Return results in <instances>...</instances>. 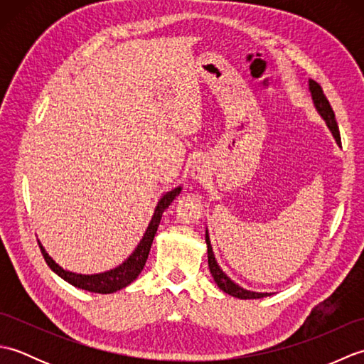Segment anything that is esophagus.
<instances>
[{
    "instance_id": "34e87169",
    "label": "esophagus",
    "mask_w": 364,
    "mask_h": 364,
    "mask_svg": "<svg viewBox=\"0 0 364 364\" xmlns=\"http://www.w3.org/2000/svg\"><path fill=\"white\" fill-rule=\"evenodd\" d=\"M191 176L194 178V180H202V178L205 176V167L200 164V162H196V164L191 168Z\"/></svg>"
}]
</instances>
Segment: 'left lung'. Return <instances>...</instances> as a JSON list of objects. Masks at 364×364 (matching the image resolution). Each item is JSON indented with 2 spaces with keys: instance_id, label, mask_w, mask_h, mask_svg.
<instances>
[{
  "instance_id": "left-lung-1",
  "label": "left lung",
  "mask_w": 364,
  "mask_h": 364,
  "mask_svg": "<svg viewBox=\"0 0 364 364\" xmlns=\"http://www.w3.org/2000/svg\"><path fill=\"white\" fill-rule=\"evenodd\" d=\"M310 90H311V97H313L316 109H318V112L322 115V119L326 120L327 127L331 131V134H333V137L336 139V142L341 145V136H339V128H338V123H336V119H335V112H333V109H331L327 97L323 95L322 87L316 81L310 80ZM205 239H206V245H208V264H210V272L214 278L215 284H218L223 292H227V294H230V296L237 297V299H261V297L269 296L267 292L247 291V289L241 288L239 284H236L235 282H231V278H228L225 275V272H223V270L219 267L218 261H215V258H214L213 247H211V242H210V236H208V231H206Z\"/></svg>"
}]
</instances>
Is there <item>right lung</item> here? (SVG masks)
<instances>
[{
    "mask_svg": "<svg viewBox=\"0 0 364 364\" xmlns=\"http://www.w3.org/2000/svg\"><path fill=\"white\" fill-rule=\"evenodd\" d=\"M180 191H181V186L175 188L170 192H167V194L159 200L156 210H154L153 218L149 223V228H146L144 237L141 239V242H139V245L136 247V250L129 255L125 262H122V264L115 269L107 270V272H103V274H94V275H81V274L68 272V270L56 264L50 255L45 252L43 245L37 241L38 247H41L43 258L46 261V264L50 266V269L54 274H58L60 278H64L65 282H68L70 284L76 286V288L84 289V291L98 292V294H111V292L125 288V286H128L131 282L136 280L137 275L141 274V270L144 269L146 258H149L154 235H156L158 227H159L162 213H164L166 208H168V205L173 202V198L180 194Z\"/></svg>",
    "mask_w": 364,
    "mask_h": 364,
    "instance_id": "obj_1",
    "label": "right lung"
}]
</instances>
